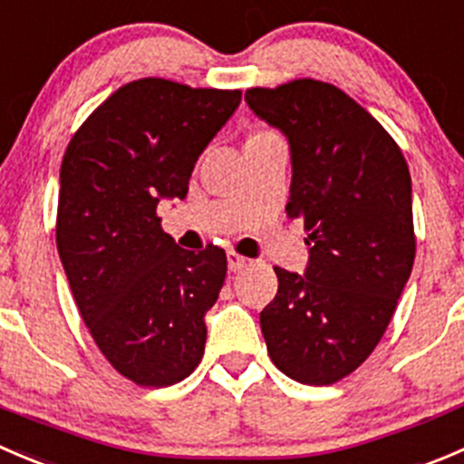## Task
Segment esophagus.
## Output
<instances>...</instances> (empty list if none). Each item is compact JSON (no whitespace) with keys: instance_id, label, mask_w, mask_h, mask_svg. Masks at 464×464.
Segmentation results:
<instances>
[{"instance_id":"34e87169","label":"esophagus","mask_w":464,"mask_h":464,"mask_svg":"<svg viewBox=\"0 0 464 464\" xmlns=\"http://www.w3.org/2000/svg\"><path fill=\"white\" fill-rule=\"evenodd\" d=\"M227 260H228V269H231V272H240V269H245L246 263H249L245 256L236 254V251H228Z\"/></svg>"}]
</instances>
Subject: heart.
Segmentation results:
<instances>
[{
	"label": "heart",
	"mask_w": 464,
	"mask_h": 464,
	"mask_svg": "<svg viewBox=\"0 0 464 464\" xmlns=\"http://www.w3.org/2000/svg\"><path fill=\"white\" fill-rule=\"evenodd\" d=\"M258 133H269V131H258Z\"/></svg>",
	"instance_id": "obj_1"
}]
</instances>
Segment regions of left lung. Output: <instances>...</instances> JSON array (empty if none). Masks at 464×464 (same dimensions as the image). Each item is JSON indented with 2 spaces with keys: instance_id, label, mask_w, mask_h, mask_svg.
Returning a JSON list of instances; mask_svg holds the SVG:
<instances>
[{
  "instance_id": "1",
  "label": "left lung",
  "mask_w": 464,
  "mask_h": 464,
  "mask_svg": "<svg viewBox=\"0 0 464 464\" xmlns=\"http://www.w3.org/2000/svg\"><path fill=\"white\" fill-rule=\"evenodd\" d=\"M251 111L292 151L287 218L308 231L305 276L274 267L260 313L274 365L305 385H333L370 358L415 263L412 188L394 138L344 90L314 79L249 88Z\"/></svg>"
}]
</instances>
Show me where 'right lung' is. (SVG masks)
<instances>
[{
	"label": "right lung",
	"mask_w": 464,
	"mask_h": 464,
	"mask_svg": "<svg viewBox=\"0 0 464 464\" xmlns=\"http://www.w3.org/2000/svg\"><path fill=\"white\" fill-rule=\"evenodd\" d=\"M240 90L131 81L76 129L61 163L56 246L94 344L124 379L168 388L199 365L206 310L227 278L215 245L186 251L160 228Z\"/></svg>",
	"instance_id": "1"
}]
</instances>
